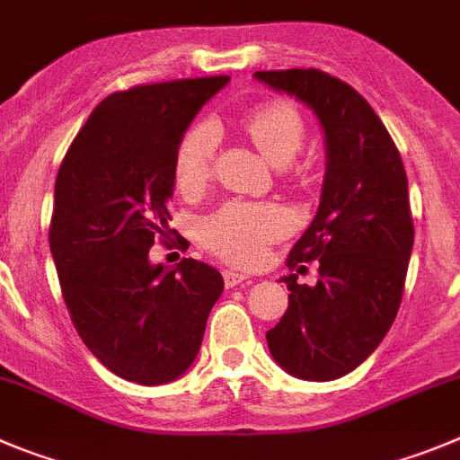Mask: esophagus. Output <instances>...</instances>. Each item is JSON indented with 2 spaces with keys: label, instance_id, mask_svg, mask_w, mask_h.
Masks as SVG:
<instances>
[{
  "label": "esophagus",
  "instance_id": "esophagus-1",
  "mask_svg": "<svg viewBox=\"0 0 460 460\" xmlns=\"http://www.w3.org/2000/svg\"><path fill=\"white\" fill-rule=\"evenodd\" d=\"M223 280H226V288H237V285L248 280V276L246 273L233 271V269H226V271H223Z\"/></svg>",
  "mask_w": 460,
  "mask_h": 460
}]
</instances>
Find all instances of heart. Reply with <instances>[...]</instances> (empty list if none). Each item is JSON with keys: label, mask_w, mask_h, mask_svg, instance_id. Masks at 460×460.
I'll return each instance as SVG.
<instances>
[{"label": "heart", "mask_w": 460, "mask_h": 460, "mask_svg": "<svg viewBox=\"0 0 460 460\" xmlns=\"http://www.w3.org/2000/svg\"><path fill=\"white\" fill-rule=\"evenodd\" d=\"M248 138L264 159L276 168L288 166L305 141V123L296 107L288 102H267L252 109L243 120ZM218 132L212 123L189 129L175 150V182L184 193L200 191L209 182ZM292 221L276 205H243L230 202L202 223V242L209 251L237 264H255L264 258L273 239L289 233Z\"/></svg>", "instance_id": "1"}]
</instances>
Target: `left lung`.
I'll list each match as a JSON object with an SVG mask.
<instances>
[{
	"mask_svg": "<svg viewBox=\"0 0 460 460\" xmlns=\"http://www.w3.org/2000/svg\"><path fill=\"white\" fill-rule=\"evenodd\" d=\"M252 77L305 104L326 146L317 214L288 258V267L319 260V280L280 278L289 305L267 331L269 351L292 376L335 381L372 356L397 317L415 239L406 171L381 118L349 84L314 67Z\"/></svg>",
	"mask_w": 460,
	"mask_h": 460,
	"instance_id": "1",
	"label": "left lung"
}]
</instances>
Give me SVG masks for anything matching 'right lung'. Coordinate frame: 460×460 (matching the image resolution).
Wrapping results in <instances>:
<instances>
[{"instance_id": "right-lung-1", "label": "right lung", "mask_w": 460, "mask_h": 460, "mask_svg": "<svg viewBox=\"0 0 460 460\" xmlns=\"http://www.w3.org/2000/svg\"><path fill=\"white\" fill-rule=\"evenodd\" d=\"M230 77L113 93L93 109L54 184L49 251L67 313L88 351L138 385L182 376L200 351L223 276L198 260L150 262L171 234L175 150Z\"/></svg>"}]
</instances>
